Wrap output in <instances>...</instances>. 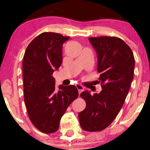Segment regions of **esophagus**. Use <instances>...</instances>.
<instances>
[{"label":"esophagus","mask_w":150,"mask_h":150,"mask_svg":"<svg viewBox=\"0 0 150 150\" xmlns=\"http://www.w3.org/2000/svg\"><path fill=\"white\" fill-rule=\"evenodd\" d=\"M76 88L78 89V90H79V95H80V94H81V92H83V90H84V87H83V86H82V85H79V84H77V85H76Z\"/></svg>","instance_id":"34e87169"}]
</instances>
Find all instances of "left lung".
<instances>
[{
	"label": "left lung",
	"instance_id": "left-lung-1",
	"mask_svg": "<svg viewBox=\"0 0 150 150\" xmlns=\"http://www.w3.org/2000/svg\"><path fill=\"white\" fill-rule=\"evenodd\" d=\"M97 52V70L102 90L91 95L85 91L81 97L86 107L79 114L81 128L98 132L109 126L117 115L133 80L134 57L131 48L117 37L89 38Z\"/></svg>",
	"mask_w": 150,
	"mask_h": 150
}]
</instances>
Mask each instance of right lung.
Returning <instances> with one entry per match:
<instances>
[{"label":"right lung","instance_id":"1","mask_svg":"<svg viewBox=\"0 0 150 150\" xmlns=\"http://www.w3.org/2000/svg\"><path fill=\"white\" fill-rule=\"evenodd\" d=\"M69 37L42 33L28 44L22 62L24 97L30 122L41 132L58 130L65 110L79 96L76 86L55 88L52 74L62 63L63 43Z\"/></svg>","mask_w":150,"mask_h":150}]
</instances>
